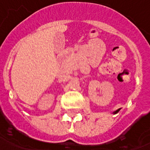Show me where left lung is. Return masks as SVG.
I'll return each mask as SVG.
<instances>
[{
  "instance_id": "8db88e82",
  "label": "left lung",
  "mask_w": 150,
  "mask_h": 150,
  "mask_svg": "<svg viewBox=\"0 0 150 150\" xmlns=\"http://www.w3.org/2000/svg\"><path fill=\"white\" fill-rule=\"evenodd\" d=\"M118 111H119V109H118V110H116V111H115V112H113V113H117V112H118Z\"/></svg>"
}]
</instances>
